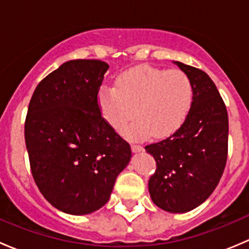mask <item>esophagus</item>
<instances>
[{
	"instance_id": "esophagus-1",
	"label": "esophagus",
	"mask_w": 249,
	"mask_h": 249,
	"mask_svg": "<svg viewBox=\"0 0 249 249\" xmlns=\"http://www.w3.org/2000/svg\"><path fill=\"white\" fill-rule=\"evenodd\" d=\"M131 149H132V152H134V153H140V152H142V150H143V147H142V145H140V144H136V143H132Z\"/></svg>"
}]
</instances>
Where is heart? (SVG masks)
<instances>
[{"label":"heart","instance_id":"heart-1","mask_svg":"<svg viewBox=\"0 0 249 249\" xmlns=\"http://www.w3.org/2000/svg\"><path fill=\"white\" fill-rule=\"evenodd\" d=\"M194 101L192 79L180 70L141 66L120 74L117 85H102L99 105L113 129H125L127 139H161L177 131L187 119Z\"/></svg>","mask_w":249,"mask_h":249}]
</instances>
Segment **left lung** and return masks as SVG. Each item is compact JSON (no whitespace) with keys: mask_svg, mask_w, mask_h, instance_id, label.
Listing matches in <instances>:
<instances>
[{"mask_svg":"<svg viewBox=\"0 0 249 249\" xmlns=\"http://www.w3.org/2000/svg\"><path fill=\"white\" fill-rule=\"evenodd\" d=\"M175 64L194 87L192 109L182 126L158 143L145 145L157 161L148 189L153 202L171 213L194 210L210 197L224 172L229 120L224 101L207 73Z\"/></svg>","mask_w":249,"mask_h":249,"instance_id":"left-lung-1","label":"left lung"}]
</instances>
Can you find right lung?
<instances>
[{
  "mask_svg": "<svg viewBox=\"0 0 249 249\" xmlns=\"http://www.w3.org/2000/svg\"><path fill=\"white\" fill-rule=\"evenodd\" d=\"M101 60H71L39 82L25 120L34 179L46 200L69 214L95 212L109 200L131 148L102 118Z\"/></svg>",
  "mask_w": 249,
  "mask_h": 249,
  "instance_id": "obj_1",
  "label": "right lung"
}]
</instances>
